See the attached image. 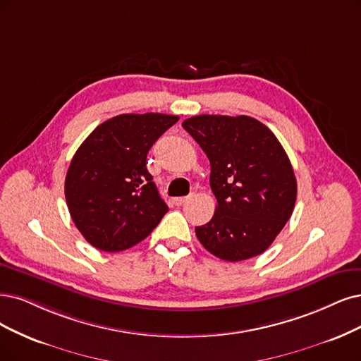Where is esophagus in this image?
I'll list each match as a JSON object with an SVG mask.
<instances>
[{
  "instance_id": "obj_1",
  "label": "esophagus",
  "mask_w": 361,
  "mask_h": 361,
  "mask_svg": "<svg viewBox=\"0 0 361 361\" xmlns=\"http://www.w3.org/2000/svg\"><path fill=\"white\" fill-rule=\"evenodd\" d=\"M188 199H189V196H184V197H176V199H173V204H176L177 207H180V205H183L184 202H188Z\"/></svg>"
}]
</instances>
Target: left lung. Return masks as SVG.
I'll use <instances>...</instances> for the list:
<instances>
[{
    "instance_id": "1",
    "label": "left lung",
    "mask_w": 361,
    "mask_h": 361,
    "mask_svg": "<svg viewBox=\"0 0 361 361\" xmlns=\"http://www.w3.org/2000/svg\"><path fill=\"white\" fill-rule=\"evenodd\" d=\"M209 159L212 219L195 228L211 255L226 262L256 257L274 243L295 208L298 183L274 132L248 116L201 114L183 122Z\"/></svg>"
}]
</instances>
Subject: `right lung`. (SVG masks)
Segmentation results:
<instances>
[{"label": "right lung", "instance_id": "1", "mask_svg": "<svg viewBox=\"0 0 361 361\" xmlns=\"http://www.w3.org/2000/svg\"><path fill=\"white\" fill-rule=\"evenodd\" d=\"M178 116L120 114L93 129L65 177V199L75 228L106 252L123 251L149 236L168 212L147 153Z\"/></svg>", "mask_w": 361, "mask_h": 361}]
</instances>
